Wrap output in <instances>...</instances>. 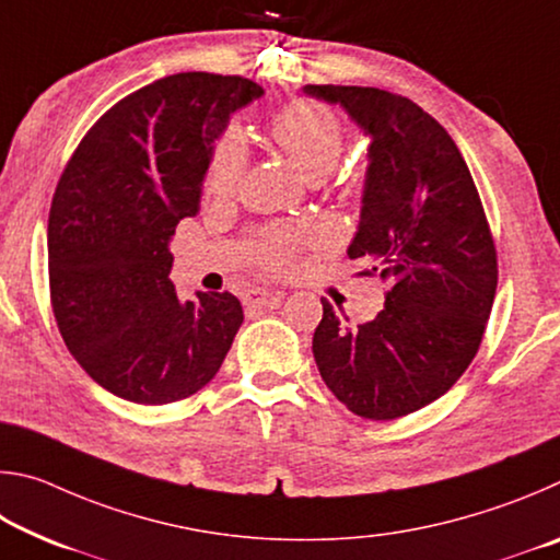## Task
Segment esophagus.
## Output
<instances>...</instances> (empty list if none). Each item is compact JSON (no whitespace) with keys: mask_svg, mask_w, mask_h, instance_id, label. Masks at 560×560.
I'll return each instance as SVG.
<instances>
[{"mask_svg":"<svg viewBox=\"0 0 560 560\" xmlns=\"http://www.w3.org/2000/svg\"><path fill=\"white\" fill-rule=\"evenodd\" d=\"M281 293L267 291V289H252L246 293V306L249 308H279L281 306Z\"/></svg>","mask_w":560,"mask_h":560,"instance_id":"1","label":"esophagus"}]
</instances>
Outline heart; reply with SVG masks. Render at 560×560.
<instances>
[{
    "label": "heart",
    "mask_w": 560,
    "mask_h": 560,
    "mask_svg": "<svg viewBox=\"0 0 560 560\" xmlns=\"http://www.w3.org/2000/svg\"><path fill=\"white\" fill-rule=\"evenodd\" d=\"M271 136L296 170H301L308 179L326 177L346 150V126L338 118V113L308 98L283 106L271 118ZM244 165L246 148L242 132L236 128L224 130L214 140L210 160H207L202 183L205 195L212 200L232 197L242 179ZM303 240H306V234L299 232H269L259 244L257 257L269 271H281L289 267L293 252Z\"/></svg>",
    "instance_id": "heart-1"
}]
</instances>
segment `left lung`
Segmentation results:
<instances>
[{
    "instance_id": "left-lung-1",
    "label": "left lung",
    "mask_w": 560,
    "mask_h": 560,
    "mask_svg": "<svg viewBox=\"0 0 560 560\" xmlns=\"http://www.w3.org/2000/svg\"><path fill=\"white\" fill-rule=\"evenodd\" d=\"M371 138L348 259L390 279L385 308L340 324L326 299L318 373L350 412L397 420L442 397L477 355L497 293V246L459 148L410 98L371 86H303ZM348 320V318H346Z\"/></svg>"
}]
</instances>
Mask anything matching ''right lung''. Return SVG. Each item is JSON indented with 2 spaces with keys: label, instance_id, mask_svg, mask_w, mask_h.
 Listing matches in <instances>:
<instances>
[{
  "label": "right lung",
  "instance_id": "add662e5",
  "mask_svg": "<svg viewBox=\"0 0 560 560\" xmlns=\"http://www.w3.org/2000/svg\"><path fill=\"white\" fill-rule=\"evenodd\" d=\"M261 96L244 75H165L103 113L56 185V326L83 371L122 400H183L230 353L244 320L240 299L197 291L179 301L170 240L200 210L207 160L230 116Z\"/></svg>",
  "mask_w": 560,
  "mask_h": 560
}]
</instances>
